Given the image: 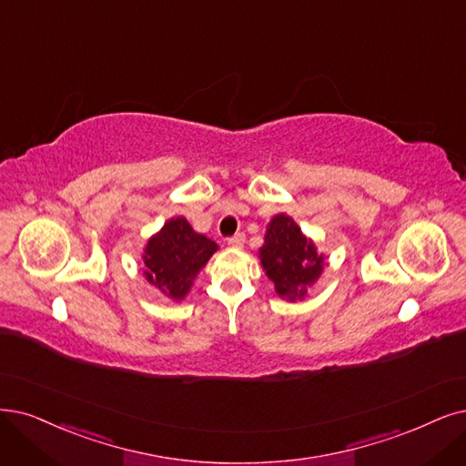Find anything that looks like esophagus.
I'll return each instance as SVG.
<instances>
[{
  "instance_id": "esophagus-1",
  "label": "esophagus",
  "mask_w": 466,
  "mask_h": 466,
  "mask_svg": "<svg viewBox=\"0 0 466 466\" xmlns=\"http://www.w3.org/2000/svg\"><path fill=\"white\" fill-rule=\"evenodd\" d=\"M244 242H246V236L239 232V234H234L232 238H228V246L230 248H234V249H239L244 246Z\"/></svg>"
}]
</instances>
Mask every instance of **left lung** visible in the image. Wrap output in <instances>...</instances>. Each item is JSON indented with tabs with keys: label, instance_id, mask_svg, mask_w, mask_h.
Returning <instances> with one entry per match:
<instances>
[{
	"label": "left lung",
	"instance_id": "1",
	"mask_svg": "<svg viewBox=\"0 0 466 466\" xmlns=\"http://www.w3.org/2000/svg\"><path fill=\"white\" fill-rule=\"evenodd\" d=\"M259 261L274 291L288 301L303 299L324 270V253L317 251L313 239L286 213L274 215L267 224Z\"/></svg>",
	"mask_w": 466,
	"mask_h": 466
}]
</instances>
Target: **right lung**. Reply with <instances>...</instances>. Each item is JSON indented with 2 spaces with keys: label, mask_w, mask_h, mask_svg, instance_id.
I'll return each mask as SVG.
<instances>
[{
  "label": "right lung",
  "mask_w": 466,
  "mask_h": 466,
  "mask_svg": "<svg viewBox=\"0 0 466 466\" xmlns=\"http://www.w3.org/2000/svg\"><path fill=\"white\" fill-rule=\"evenodd\" d=\"M217 249L213 239L196 232L184 217L168 218L144 248V277L167 299L180 303Z\"/></svg>",
  "instance_id": "right-lung-1"
}]
</instances>
